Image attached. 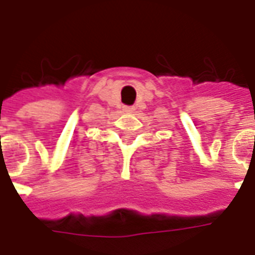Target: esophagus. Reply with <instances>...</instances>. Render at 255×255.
I'll use <instances>...</instances> for the list:
<instances>
[{
  "instance_id": "34e87169",
  "label": "esophagus",
  "mask_w": 255,
  "mask_h": 255,
  "mask_svg": "<svg viewBox=\"0 0 255 255\" xmlns=\"http://www.w3.org/2000/svg\"><path fill=\"white\" fill-rule=\"evenodd\" d=\"M124 111H126V112H132V111H133V108H131V107H126V108H124Z\"/></svg>"
}]
</instances>
